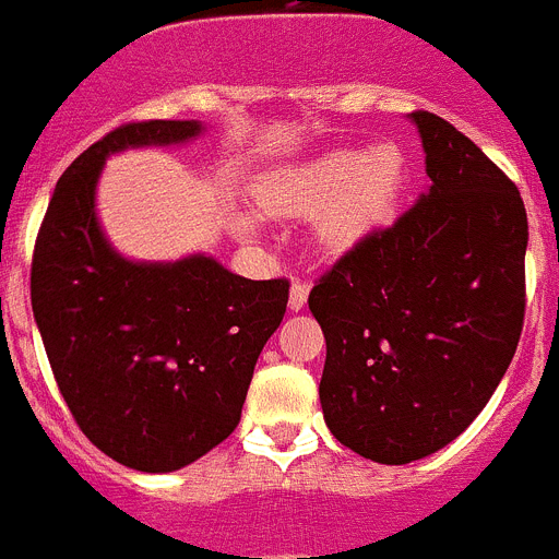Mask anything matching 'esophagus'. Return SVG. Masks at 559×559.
I'll use <instances>...</instances> for the list:
<instances>
[{
    "label": "esophagus",
    "mask_w": 559,
    "mask_h": 559,
    "mask_svg": "<svg viewBox=\"0 0 559 559\" xmlns=\"http://www.w3.org/2000/svg\"><path fill=\"white\" fill-rule=\"evenodd\" d=\"M309 300V284L306 281H292L289 286V311H300Z\"/></svg>",
    "instance_id": "esophagus-1"
}]
</instances>
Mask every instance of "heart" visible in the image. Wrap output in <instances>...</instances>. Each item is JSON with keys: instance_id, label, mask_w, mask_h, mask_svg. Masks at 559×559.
<instances>
[{"instance_id": "obj_1", "label": "heart", "mask_w": 559, "mask_h": 559, "mask_svg": "<svg viewBox=\"0 0 559 559\" xmlns=\"http://www.w3.org/2000/svg\"><path fill=\"white\" fill-rule=\"evenodd\" d=\"M406 183V155L384 142L356 153L331 150L278 169L255 192V205L267 217H311L314 239L329 253H345L384 225ZM236 230L250 236V217H236Z\"/></svg>"}]
</instances>
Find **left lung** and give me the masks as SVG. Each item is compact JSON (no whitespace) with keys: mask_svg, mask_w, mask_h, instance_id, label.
<instances>
[{"mask_svg":"<svg viewBox=\"0 0 559 559\" xmlns=\"http://www.w3.org/2000/svg\"><path fill=\"white\" fill-rule=\"evenodd\" d=\"M409 122L429 189L309 295L325 334V426L381 465L424 460L474 424L524 325L530 225L515 183L445 119Z\"/></svg>","mask_w":559,"mask_h":559,"instance_id":"left-lung-1","label":"left lung"}]
</instances>
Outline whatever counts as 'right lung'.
<instances>
[{
  "instance_id": "add662e5",
  "label": "right lung",
  "mask_w": 559,
  "mask_h": 559,
  "mask_svg": "<svg viewBox=\"0 0 559 559\" xmlns=\"http://www.w3.org/2000/svg\"><path fill=\"white\" fill-rule=\"evenodd\" d=\"M198 119L133 122L60 175L33 253L35 325L60 395L103 454L142 474L192 465L236 429L289 284L214 255L135 261L108 242L97 183L110 155L189 144Z\"/></svg>"
}]
</instances>
